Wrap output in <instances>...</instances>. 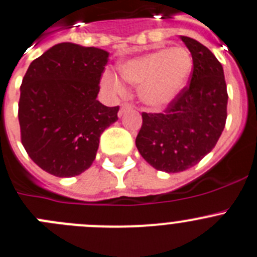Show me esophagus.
Returning <instances> with one entry per match:
<instances>
[{
  "instance_id": "esophagus-1",
  "label": "esophagus",
  "mask_w": 257,
  "mask_h": 257,
  "mask_svg": "<svg viewBox=\"0 0 257 257\" xmlns=\"http://www.w3.org/2000/svg\"><path fill=\"white\" fill-rule=\"evenodd\" d=\"M132 108V105L128 102H124L121 103V106H120V110H119V116H121V115L124 114L125 111H128V110H131Z\"/></svg>"
}]
</instances>
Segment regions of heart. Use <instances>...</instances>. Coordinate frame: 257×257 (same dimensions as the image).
I'll return each instance as SVG.
<instances>
[{
    "mask_svg": "<svg viewBox=\"0 0 257 257\" xmlns=\"http://www.w3.org/2000/svg\"><path fill=\"white\" fill-rule=\"evenodd\" d=\"M192 66V56L184 47L160 48L123 62L119 73L124 80L140 87L138 93L145 105L161 110L183 91ZM102 80L111 91H124L119 78L110 71L103 74Z\"/></svg>",
    "mask_w": 257,
    "mask_h": 257,
    "instance_id": "b5f03b06",
    "label": "heart"
}]
</instances>
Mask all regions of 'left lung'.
Instances as JSON below:
<instances>
[{
  "instance_id": "1",
  "label": "left lung",
  "mask_w": 257,
  "mask_h": 257,
  "mask_svg": "<svg viewBox=\"0 0 257 257\" xmlns=\"http://www.w3.org/2000/svg\"><path fill=\"white\" fill-rule=\"evenodd\" d=\"M193 60L189 84L163 112H142L136 146L150 165L166 173L183 172L215 147L226 120L223 66L211 51L182 36Z\"/></svg>"
}]
</instances>
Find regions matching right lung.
Masks as SVG:
<instances>
[{"label":"right lung","mask_w":257,"mask_h":257,"mask_svg":"<svg viewBox=\"0 0 257 257\" xmlns=\"http://www.w3.org/2000/svg\"><path fill=\"white\" fill-rule=\"evenodd\" d=\"M108 54L96 47L59 43L28 68L19 100L25 151L55 177L79 175L96 159L102 132L117 120L119 106L96 97Z\"/></svg>","instance_id":"1"}]
</instances>
